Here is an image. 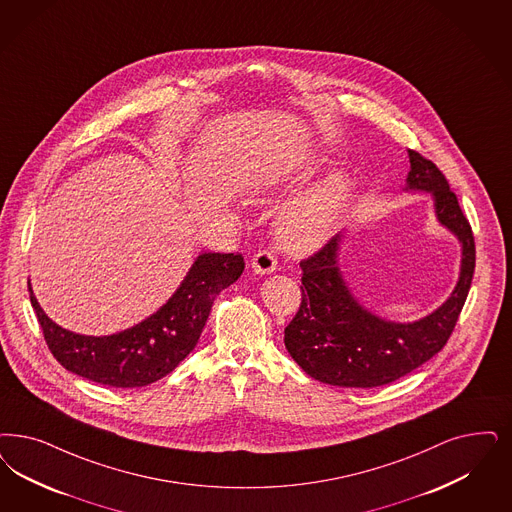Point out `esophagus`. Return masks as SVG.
Masks as SVG:
<instances>
[{
  "label": "esophagus",
  "mask_w": 512,
  "mask_h": 512,
  "mask_svg": "<svg viewBox=\"0 0 512 512\" xmlns=\"http://www.w3.org/2000/svg\"><path fill=\"white\" fill-rule=\"evenodd\" d=\"M276 259L270 251H259L253 259H251V270L259 276H268L272 272H276Z\"/></svg>",
  "instance_id": "34e87169"
}]
</instances>
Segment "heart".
<instances>
[{"label": "heart", "mask_w": 512, "mask_h": 512, "mask_svg": "<svg viewBox=\"0 0 512 512\" xmlns=\"http://www.w3.org/2000/svg\"><path fill=\"white\" fill-rule=\"evenodd\" d=\"M295 183L293 166L276 164L255 179L251 194L272 200ZM353 179L346 170H335L287 202L276 219V236L293 253H310L327 244L350 206Z\"/></svg>", "instance_id": "b5f03b06"}]
</instances>
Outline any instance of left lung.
<instances>
[{
  "label": "left lung",
  "mask_w": 512,
  "mask_h": 512,
  "mask_svg": "<svg viewBox=\"0 0 512 512\" xmlns=\"http://www.w3.org/2000/svg\"><path fill=\"white\" fill-rule=\"evenodd\" d=\"M410 170L405 193L429 194L439 225L456 236L461 247L458 282L448 299L414 321L384 318L353 295L340 255L346 232L308 261H302V302L285 327V348L302 371L338 388H378L418 369L441 352L452 335L475 272V238L459 208L456 194L441 170L408 151Z\"/></svg>",
  "instance_id": "obj_1"
}]
</instances>
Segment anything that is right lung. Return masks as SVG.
I'll return each mask as SVG.
<instances>
[{
  "label": "right lung",
  "mask_w": 512,
  "mask_h": 512,
  "mask_svg": "<svg viewBox=\"0 0 512 512\" xmlns=\"http://www.w3.org/2000/svg\"><path fill=\"white\" fill-rule=\"evenodd\" d=\"M244 257L200 253L172 297L140 323L106 336L79 335L60 327L30 300L56 361L77 376L109 388H141L176 369L193 352L208 321L213 299L244 272Z\"/></svg>",
  "instance_id": "right-lung-1"
}]
</instances>
